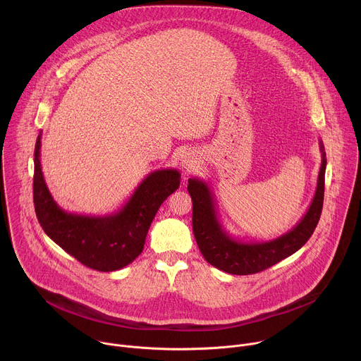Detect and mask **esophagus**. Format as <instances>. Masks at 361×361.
<instances>
[{
	"label": "esophagus",
	"mask_w": 361,
	"mask_h": 361,
	"mask_svg": "<svg viewBox=\"0 0 361 361\" xmlns=\"http://www.w3.org/2000/svg\"><path fill=\"white\" fill-rule=\"evenodd\" d=\"M180 164L185 171H191L197 164V159H195L194 154L185 152L184 156H181V159H180Z\"/></svg>",
	"instance_id": "34e87169"
}]
</instances>
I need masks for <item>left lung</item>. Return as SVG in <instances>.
<instances>
[{"label":"left lung","mask_w":361,"mask_h":361,"mask_svg":"<svg viewBox=\"0 0 361 361\" xmlns=\"http://www.w3.org/2000/svg\"><path fill=\"white\" fill-rule=\"evenodd\" d=\"M322 166L313 201L302 219L286 234L270 241H243L231 237L219 220L214 195L210 185L200 180H188L192 200V231L197 245L212 266L235 276L260 273L300 250L312 237L322 216L324 200L326 151L320 140Z\"/></svg>","instance_id":"obj_1"}]
</instances>
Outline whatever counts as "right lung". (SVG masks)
Segmentation results:
<instances>
[{
	"label": "right lung",
	"mask_w": 361,
	"mask_h": 361,
	"mask_svg": "<svg viewBox=\"0 0 361 361\" xmlns=\"http://www.w3.org/2000/svg\"><path fill=\"white\" fill-rule=\"evenodd\" d=\"M41 133L34 151V207L44 233L84 266L116 271L141 254L148 228L164 200L180 187L174 169L149 173L124 207L110 216L67 213L51 195L39 161Z\"/></svg>",
	"instance_id": "right-lung-1"
}]
</instances>
